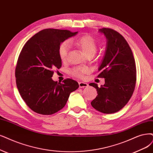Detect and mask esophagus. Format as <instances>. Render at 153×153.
<instances>
[{
    "mask_svg": "<svg viewBox=\"0 0 153 153\" xmlns=\"http://www.w3.org/2000/svg\"><path fill=\"white\" fill-rule=\"evenodd\" d=\"M79 88H86L88 86V84L86 82H79Z\"/></svg>",
    "mask_w": 153,
    "mask_h": 153,
    "instance_id": "esophagus-1",
    "label": "esophagus"
}]
</instances>
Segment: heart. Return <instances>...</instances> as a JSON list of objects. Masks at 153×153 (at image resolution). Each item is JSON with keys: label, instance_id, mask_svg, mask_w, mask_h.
<instances>
[{"label": "heart", "instance_id": "1", "mask_svg": "<svg viewBox=\"0 0 153 153\" xmlns=\"http://www.w3.org/2000/svg\"><path fill=\"white\" fill-rule=\"evenodd\" d=\"M71 43L74 44L79 48L86 56L94 55L97 50V43L95 39L91 36L85 35L77 39H71ZM69 50V43L64 42L60 44L59 48V55L62 61H65ZM89 72V69L86 67H76L72 71L73 75L76 77L83 78L84 75Z\"/></svg>", "mask_w": 153, "mask_h": 153}]
</instances>
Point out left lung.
Returning <instances> with one entry per match:
<instances>
[{
    "instance_id": "left-lung-1",
    "label": "left lung",
    "mask_w": 153,
    "mask_h": 153,
    "mask_svg": "<svg viewBox=\"0 0 153 153\" xmlns=\"http://www.w3.org/2000/svg\"><path fill=\"white\" fill-rule=\"evenodd\" d=\"M106 39V47L98 68V77L105 79L100 87L92 82L98 95L91 105L103 114H114L128 103L134 93L136 82V67L133 53L126 39L109 28L100 29Z\"/></svg>"
}]
</instances>
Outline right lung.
Segmentation results:
<instances>
[{
    "instance_id": "add662e5",
    "label": "right lung",
    "mask_w": 153,
    "mask_h": 153,
    "mask_svg": "<svg viewBox=\"0 0 153 153\" xmlns=\"http://www.w3.org/2000/svg\"><path fill=\"white\" fill-rule=\"evenodd\" d=\"M77 33L45 29L31 37L21 50L16 67V85L26 105L37 114L52 115L60 110L70 94L79 88L71 79L63 83L52 79L54 69L62 66L60 43Z\"/></svg>"
}]
</instances>
